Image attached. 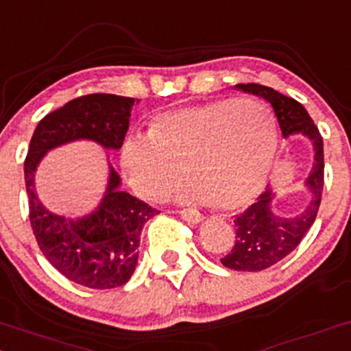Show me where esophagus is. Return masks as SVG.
<instances>
[{"mask_svg":"<svg viewBox=\"0 0 351 351\" xmlns=\"http://www.w3.org/2000/svg\"><path fill=\"white\" fill-rule=\"evenodd\" d=\"M180 215H182V218L184 219V221L193 223V225H198V223L203 219L202 213L196 210H183V211H180Z\"/></svg>","mask_w":351,"mask_h":351,"instance_id":"esophagus-1","label":"esophagus"}]
</instances>
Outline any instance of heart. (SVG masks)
Masks as SVG:
<instances>
[{"label": "heart", "mask_w": 351, "mask_h": 351, "mask_svg": "<svg viewBox=\"0 0 351 351\" xmlns=\"http://www.w3.org/2000/svg\"><path fill=\"white\" fill-rule=\"evenodd\" d=\"M276 152L275 119L248 98H221L165 111L149 133H130L119 165L130 186L145 199L161 198L180 182H191L178 202L215 203L238 210L260 193Z\"/></svg>", "instance_id": "obj_1"}]
</instances>
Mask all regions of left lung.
<instances>
[{"mask_svg": "<svg viewBox=\"0 0 351 351\" xmlns=\"http://www.w3.org/2000/svg\"><path fill=\"white\" fill-rule=\"evenodd\" d=\"M234 90L255 95L273 108L276 121L285 140L290 136H305L313 148V163L303 186L310 193V202L303 210L290 217H282L275 211L276 191L271 186L258 196V202L238 215L234 221L237 241L232 253L221 258L226 268L237 271H261L273 267L290 255L300 245L310 226L317 218L323 191V140L313 119L306 113L302 103L278 93L263 84H234Z\"/></svg>", "mask_w": 351, "mask_h": 351, "instance_id": "8db88e82", "label": "left lung"}]
</instances>
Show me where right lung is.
Wrapping results in <instances>:
<instances>
[{"instance_id": "add662e5", "label": "right lung", "mask_w": 351, "mask_h": 351, "mask_svg": "<svg viewBox=\"0 0 351 351\" xmlns=\"http://www.w3.org/2000/svg\"><path fill=\"white\" fill-rule=\"evenodd\" d=\"M140 99L96 93L71 99L38 123L25 161L29 219L46 260L71 282L95 290L121 287L136 268L143 226L160 211L121 190V178L108 160V183L90 213L66 218L40 202L34 176L51 149L93 141L118 152Z\"/></svg>"}]
</instances>
